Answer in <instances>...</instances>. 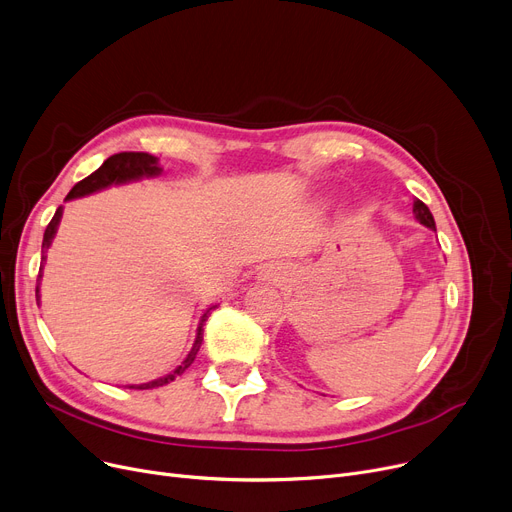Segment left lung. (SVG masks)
Masks as SVG:
<instances>
[{"mask_svg":"<svg viewBox=\"0 0 512 512\" xmlns=\"http://www.w3.org/2000/svg\"><path fill=\"white\" fill-rule=\"evenodd\" d=\"M413 213H415V218H417V222H419V224H423V226H427V228L436 230L434 215H432V211H429V207H427L423 201H419V199H415V201H413Z\"/></svg>","mask_w":512,"mask_h":512,"instance_id":"left-lung-1","label":"left lung"}]
</instances>
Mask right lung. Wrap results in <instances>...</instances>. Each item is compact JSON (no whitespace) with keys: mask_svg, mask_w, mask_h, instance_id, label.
Returning a JSON list of instances; mask_svg holds the SVG:
<instances>
[{"mask_svg":"<svg viewBox=\"0 0 512 512\" xmlns=\"http://www.w3.org/2000/svg\"><path fill=\"white\" fill-rule=\"evenodd\" d=\"M161 174V168H159V159L155 155H149V153H134V151H124V153H116L112 157H107L101 168H97L91 176H87L85 180H80L72 186V191L66 195V201H72V199H78V197H85V195H93L97 191H103V188L112 186V184H126V182H132V180H141V178H153ZM62 209L64 207H58V211L53 213L51 222L47 224L45 228V234H43V245H41V263L45 261V253L51 245L53 236H56L58 232V226H60V220H62ZM43 270V265H41ZM39 284H41V272H39V278H37V301H39ZM218 305H211L199 319V328H197V338L193 342V348L191 353L186 355V359L168 375H164V378H157L153 382H147V384H134V386H128V388H134V390H149V388H157V386H166L170 382H174L178 375H182L188 367H191V363L195 361L199 348H201V342H203V324L207 321L211 309H215Z\"/></svg>","mask_w":512,"mask_h":512,"instance_id":"right-lung-1","label":"right lung"}]
</instances>
